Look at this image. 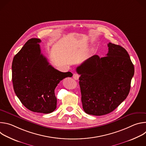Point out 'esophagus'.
<instances>
[{"mask_svg":"<svg viewBox=\"0 0 146 146\" xmlns=\"http://www.w3.org/2000/svg\"><path fill=\"white\" fill-rule=\"evenodd\" d=\"M73 78L74 79V80H78V78H79V77H80V76L78 74H76V73H75V74H73Z\"/></svg>","mask_w":146,"mask_h":146,"instance_id":"34e87169","label":"esophagus"}]
</instances>
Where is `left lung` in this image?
<instances>
[{"mask_svg": "<svg viewBox=\"0 0 146 146\" xmlns=\"http://www.w3.org/2000/svg\"><path fill=\"white\" fill-rule=\"evenodd\" d=\"M106 56L95 55L76 68L82 108L88 114L103 115L114 110L128 96L134 66L126 50L111 43Z\"/></svg>", "mask_w": 146, "mask_h": 146, "instance_id": "left-lung-1", "label": "left lung"}]
</instances>
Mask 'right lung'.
<instances>
[{
  "mask_svg": "<svg viewBox=\"0 0 146 146\" xmlns=\"http://www.w3.org/2000/svg\"><path fill=\"white\" fill-rule=\"evenodd\" d=\"M39 38L29 39L14 57L12 81L14 92L29 110L44 114L56 108L55 89L59 82L71 77L70 72H61L50 65L41 53Z\"/></svg>",
  "mask_w": 146,
  "mask_h": 146,
  "instance_id": "right-lung-1",
  "label": "right lung"
}]
</instances>
